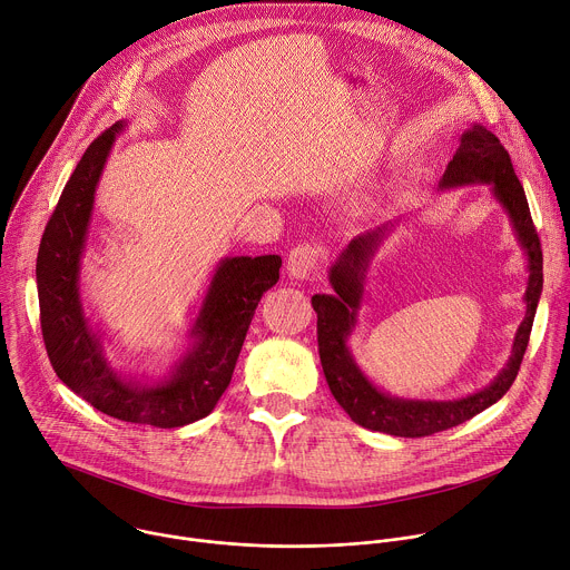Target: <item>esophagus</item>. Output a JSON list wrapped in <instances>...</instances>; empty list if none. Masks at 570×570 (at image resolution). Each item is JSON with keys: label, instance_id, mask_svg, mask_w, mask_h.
<instances>
[{"label": "esophagus", "instance_id": "esophagus-1", "mask_svg": "<svg viewBox=\"0 0 570 570\" xmlns=\"http://www.w3.org/2000/svg\"><path fill=\"white\" fill-rule=\"evenodd\" d=\"M325 249L318 245H298L289 252L287 258V274L292 281H316L323 274L325 267Z\"/></svg>", "mask_w": 570, "mask_h": 570}]
</instances>
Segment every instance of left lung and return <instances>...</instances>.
<instances>
[{
    "label": "left lung",
    "mask_w": 570,
    "mask_h": 570,
    "mask_svg": "<svg viewBox=\"0 0 570 570\" xmlns=\"http://www.w3.org/2000/svg\"><path fill=\"white\" fill-rule=\"evenodd\" d=\"M459 141V150L446 164L438 186L440 190H451L483 184L492 199L505 210L528 269V285L523 294L525 316L517 327L508 364L485 389L456 400H411L391 395L373 384V380L362 371L351 348V336L366 301L371 265L400 219L355 236L330 265L327 281L334 292L314 294L312 307L316 312L318 355L330 393L353 422L371 431L400 438H422L468 422L508 393L528 348L534 312L543 289V258L523 186L514 175L508 150L485 126L474 124Z\"/></svg>",
    "instance_id": "left-lung-1"
}]
</instances>
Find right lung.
<instances>
[{"label": "right lung", "instance_id": "1", "mask_svg": "<svg viewBox=\"0 0 570 570\" xmlns=\"http://www.w3.org/2000/svg\"><path fill=\"white\" fill-rule=\"evenodd\" d=\"M114 124L82 155L42 234L36 283L45 346L56 375L100 413L135 424L177 429L206 417L232 382L254 312L281 274V256H226L208 281L184 348L159 373L114 366L102 332L85 312L80 265L94 197L114 141Z\"/></svg>", "mask_w": 570, "mask_h": 570}]
</instances>
